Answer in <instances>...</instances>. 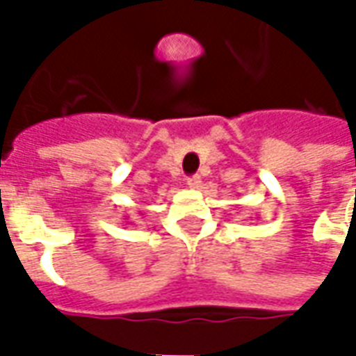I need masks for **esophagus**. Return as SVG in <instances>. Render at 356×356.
I'll list each match as a JSON object with an SVG mask.
<instances>
[{
  "label": "esophagus",
  "mask_w": 356,
  "mask_h": 356,
  "mask_svg": "<svg viewBox=\"0 0 356 356\" xmlns=\"http://www.w3.org/2000/svg\"><path fill=\"white\" fill-rule=\"evenodd\" d=\"M186 185H188V188H194V191H196V188H200L202 179L198 177V175H193V177L186 179Z\"/></svg>",
  "instance_id": "1"
}]
</instances>
